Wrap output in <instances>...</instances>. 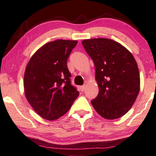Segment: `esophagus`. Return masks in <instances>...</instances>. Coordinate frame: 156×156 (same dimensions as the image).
<instances>
[{
	"instance_id": "1",
	"label": "esophagus",
	"mask_w": 156,
	"mask_h": 156,
	"mask_svg": "<svg viewBox=\"0 0 156 156\" xmlns=\"http://www.w3.org/2000/svg\"><path fill=\"white\" fill-rule=\"evenodd\" d=\"M85 90V85H82V86H81V87H80V90H81L82 92H83Z\"/></svg>"
}]
</instances>
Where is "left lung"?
Wrapping results in <instances>:
<instances>
[{
	"instance_id": "left-lung-1",
	"label": "left lung",
	"mask_w": 156,
	"mask_h": 156,
	"mask_svg": "<svg viewBox=\"0 0 156 156\" xmlns=\"http://www.w3.org/2000/svg\"><path fill=\"white\" fill-rule=\"evenodd\" d=\"M82 45L96 68L99 92L91 101L98 115L114 120L126 115L140 90V76L133 55L109 38L85 39Z\"/></svg>"
}]
</instances>
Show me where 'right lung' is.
I'll return each mask as SVG.
<instances>
[{"label": "right lung", "mask_w": 156, "mask_h": 156, "mask_svg": "<svg viewBox=\"0 0 156 156\" xmlns=\"http://www.w3.org/2000/svg\"><path fill=\"white\" fill-rule=\"evenodd\" d=\"M77 41L58 39L42 46L31 57L24 75L27 101L37 114L54 120L70 109L79 96L71 84L67 60Z\"/></svg>", "instance_id": "right-lung-1"}]
</instances>
